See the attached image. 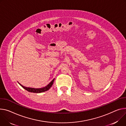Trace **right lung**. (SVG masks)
I'll return each mask as SVG.
<instances>
[{
  "label": "right lung",
  "instance_id": "obj_1",
  "mask_svg": "<svg viewBox=\"0 0 126 126\" xmlns=\"http://www.w3.org/2000/svg\"><path fill=\"white\" fill-rule=\"evenodd\" d=\"M54 80H55V78L53 79L51 81V82L49 83V84H48L46 86L44 87L43 88H31V87H25V86H24L23 85H22L19 82H18V84L21 87H23L26 90L29 91V92L33 93H41L45 92V91H46L48 90L51 87V86H52V85L53 84Z\"/></svg>",
  "mask_w": 126,
  "mask_h": 126
}]
</instances>
